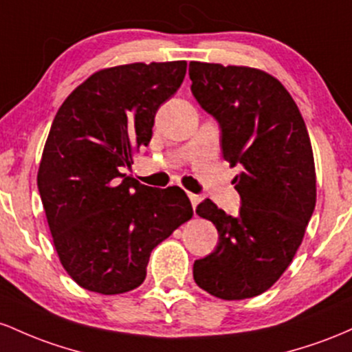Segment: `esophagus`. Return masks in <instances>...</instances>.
Returning <instances> with one entry per match:
<instances>
[{
	"mask_svg": "<svg viewBox=\"0 0 352 352\" xmlns=\"http://www.w3.org/2000/svg\"><path fill=\"white\" fill-rule=\"evenodd\" d=\"M189 199H191V204H192V209H196L197 204H199L201 201V196L199 195H195V192H188Z\"/></svg>",
	"mask_w": 352,
	"mask_h": 352,
	"instance_id": "34e87169",
	"label": "esophagus"
}]
</instances>
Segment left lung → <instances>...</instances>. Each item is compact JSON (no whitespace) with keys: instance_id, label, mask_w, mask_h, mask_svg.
Returning a JSON list of instances; mask_svg holds the SVG:
<instances>
[{"instance_id":"obj_1","label":"left lung","mask_w":352,"mask_h":352,"mask_svg":"<svg viewBox=\"0 0 352 352\" xmlns=\"http://www.w3.org/2000/svg\"><path fill=\"white\" fill-rule=\"evenodd\" d=\"M191 93L218 121L223 157L239 175L236 216L211 199L196 212L218 229L219 243L196 259L192 276L216 298L246 299L281 278L301 246L316 206L309 134L298 106L271 74L246 66L189 63Z\"/></svg>"}]
</instances>
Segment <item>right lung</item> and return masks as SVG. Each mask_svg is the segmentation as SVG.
I'll return each instance as SVG.
<instances>
[{
  "label": "right lung",
  "instance_id": "1",
  "mask_svg": "<svg viewBox=\"0 0 352 352\" xmlns=\"http://www.w3.org/2000/svg\"><path fill=\"white\" fill-rule=\"evenodd\" d=\"M184 74L186 61L101 69L54 116L38 189L59 261L85 289L123 294L143 284L151 251L191 219L183 189L149 188L124 173Z\"/></svg>",
  "mask_w": 352,
  "mask_h": 352
}]
</instances>
